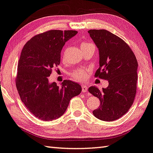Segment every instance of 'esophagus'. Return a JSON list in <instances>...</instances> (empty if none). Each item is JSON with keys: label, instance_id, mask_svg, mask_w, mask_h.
Here are the masks:
<instances>
[{"label": "esophagus", "instance_id": "34e87169", "mask_svg": "<svg viewBox=\"0 0 153 153\" xmlns=\"http://www.w3.org/2000/svg\"><path fill=\"white\" fill-rule=\"evenodd\" d=\"M82 92L83 93H85L86 91H88V87L86 86V85L84 84H82Z\"/></svg>", "mask_w": 153, "mask_h": 153}]
</instances>
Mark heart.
Wrapping results in <instances>:
<instances>
[{"instance_id": "1", "label": "heart", "mask_w": 153, "mask_h": 153, "mask_svg": "<svg viewBox=\"0 0 153 153\" xmlns=\"http://www.w3.org/2000/svg\"><path fill=\"white\" fill-rule=\"evenodd\" d=\"M91 45V43H89L87 42H84L82 43L81 48L84 49V48H87L88 46ZM88 76V70L84 68H77L75 70L71 73V76L74 79L76 80H79V81H84L87 79Z\"/></svg>"}]
</instances>
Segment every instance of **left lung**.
<instances>
[{
  "label": "left lung",
  "mask_w": 153,
  "mask_h": 153,
  "mask_svg": "<svg viewBox=\"0 0 153 153\" xmlns=\"http://www.w3.org/2000/svg\"><path fill=\"white\" fill-rule=\"evenodd\" d=\"M98 48L100 67L95 77L108 80L106 88L96 86L88 91L100 101L93 111L95 117L103 121L121 118L131 107L137 93L138 62L128 45L118 36L104 29L88 30Z\"/></svg>",
  "instance_id": "obj_1"
}]
</instances>
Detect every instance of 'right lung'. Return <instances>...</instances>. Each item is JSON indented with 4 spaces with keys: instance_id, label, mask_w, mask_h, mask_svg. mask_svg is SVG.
<instances>
[{
    "instance_id": "right-lung-1",
    "label": "right lung",
    "mask_w": 153,
    "mask_h": 153,
    "mask_svg": "<svg viewBox=\"0 0 153 153\" xmlns=\"http://www.w3.org/2000/svg\"><path fill=\"white\" fill-rule=\"evenodd\" d=\"M76 30H50L32 37L22 49L16 86L21 101L36 118L44 121L61 117L70 100L81 93L77 83L63 80L62 85L49 83L52 68L60 64L61 51Z\"/></svg>"
}]
</instances>
